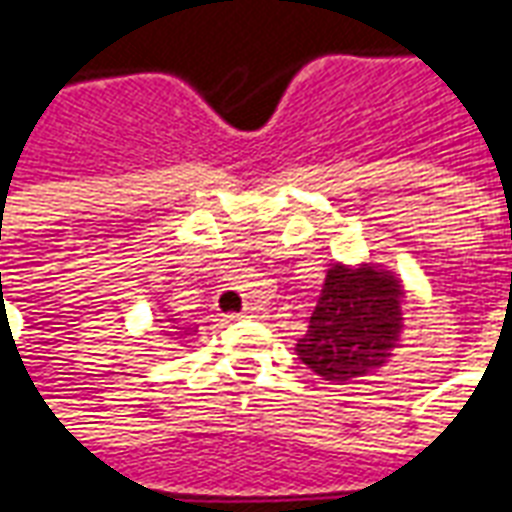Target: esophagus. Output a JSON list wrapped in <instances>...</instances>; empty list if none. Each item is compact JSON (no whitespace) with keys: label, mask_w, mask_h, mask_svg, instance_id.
<instances>
[{"label":"esophagus","mask_w":512,"mask_h":512,"mask_svg":"<svg viewBox=\"0 0 512 512\" xmlns=\"http://www.w3.org/2000/svg\"><path fill=\"white\" fill-rule=\"evenodd\" d=\"M257 315V307H244V312H241V318H255Z\"/></svg>","instance_id":"esophagus-1"}]
</instances>
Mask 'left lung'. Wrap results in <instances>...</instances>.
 Masks as SVG:
<instances>
[{
	"label": "left lung",
	"instance_id": "left-lung-1",
	"mask_svg": "<svg viewBox=\"0 0 512 512\" xmlns=\"http://www.w3.org/2000/svg\"><path fill=\"white\" fill-rule=\"evenodd\" d=\"M403 301L406 290L392 271L376 263H334L296 354L332 384L370 376L400 345Z\"/></svg>",
	"mask_w": 512,
	"mask_h": 512
}]
</instances>
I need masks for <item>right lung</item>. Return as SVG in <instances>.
I'll use <instances>...</instances> for the list:
<instances>
[{
  "label": "right lung",
  "mask_w": 512,
  "mask_h": 512,
  "mask_svg": "<svg viewBox=\"0 0 512 512\" xmlns=\"http://www.w3.org/2000/svg\"><path fill=\"white\" fill-rule=\"evenodd\" d=\"M167 323H169V329H172L169 337H186V334L197 332V326H180L178 318H167Z\"/></svg>",
  "instance_id": "1"
}]
</instances>
